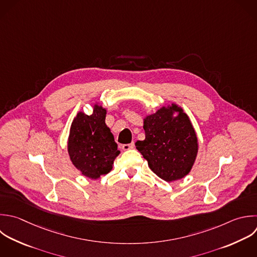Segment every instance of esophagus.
<instances>
[{
	"label": "esophagus",
	"instance_id": "esophagus-1",
	"mask_svg": "<svg viewBox=\"0 0 257 257\" xmlns=\"http://www.w3.org/2000/svg\"><path fill=\"white\" fill-rule=\"evenodd\" d=\"M135 148V143H132V144H126V145H122L121 149L123 151H128V150H132Z\"/></svg>",
	"mask_w": 257,
	"mask_h": 257
}]
</instances>
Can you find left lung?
I'll list each match as a JSON object with an SVG mask.
<instances>
[{"instance_id":"8db88e82","label":"left lung","mask_w":257,"mask_h":257,"mask_svg":"<svg viewBox=\"0 0 257 257\" xmlns=\"http://www.w3.org/2000/svg\"><path fill=\"white\" fill-rule=\"evenodd\" d=\"M144 130L146 138L136 147L150 169L166 182L187 176L197 157L198 139L183 108L176 103L161 107L144 118Z\"/></svg>"}]
</instances>
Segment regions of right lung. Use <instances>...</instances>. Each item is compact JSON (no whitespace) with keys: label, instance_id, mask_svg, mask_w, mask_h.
<instances>
[{"label":"right lung","instance_id":"1","mask_svg":"<svg viewBox=\"0 0 257 257\" xmlns=\"http://www.w3.org/2000/svg\"><path fill=\"white\" fill-rule=\"evenodd\" d=\"M106 109L98 103L90 115L79 111L74 117L67 144L70 160L81 174L96 180L109 173L119 155L113 135L105 124Z\"/></svg>","mask_w":257,"mask_h":257}]
</instances>
